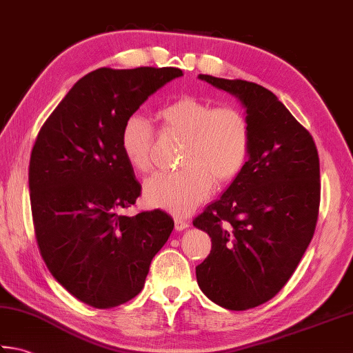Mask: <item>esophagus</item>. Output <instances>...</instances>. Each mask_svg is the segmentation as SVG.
Wrapping results in <instances>:
<instances>
[{
    "label": "esophagus",
    "mask_w": 353,
    "mask_h": 353,
    "mask_svg": "<svg viewBox=\"0 0 353 353\" xmlns=\"http://www.w3.org/2000/svg\"><path fill=\"white\" fill-rule=\"evenodd\" d=\"M188 228H189V223L185 221V219L179 218V216L175 218V229L176 230H184V229H188Z\"/></svg>",
    "instance_id": "1"
}]
</instances>
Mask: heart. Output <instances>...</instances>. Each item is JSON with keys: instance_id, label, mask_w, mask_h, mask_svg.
<instances>
[{"instance_id": "heart-1", "label": "heart", "mask_w": 353, "mask_h": 353, "mask_svg": "<svg viewBox=\"0 0 353 353\" xmlns=\"http://www.w3.org/2000/svg\"><path fill=\"white\" fill-rule=\"evenodd\" d=\"M161 130L184 137L183 169L159 172L145 179L144 198L150 205L175 215H185L210 195L214 179L229 184L241 174L250 157V124L243 110L218 105L195 97H179L157 110ZM155 129L148 119L132 115L125 119L119 145L132 169H152Z\"/></svg>"}]
</instances>
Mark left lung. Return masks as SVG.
<instances>
[{"label": "left lung", "mask_w": 353, "mask_h": 353, "mask_svg": "<svg viewBox=\"0 0 353 353\" xmlns=\"http://www.w3.org/2000/svg\"><path fill=\"white\" fill-rule=\"evenodd\" d=\"M235 95L250 124V157L229 189L194 219L212 249L196 281L221 307L245 310L274 298L301 261L320 210V158L309 130L270 90L199 75Z\"/></svg>", "instance_id": "8db88e82"}]
</instances>
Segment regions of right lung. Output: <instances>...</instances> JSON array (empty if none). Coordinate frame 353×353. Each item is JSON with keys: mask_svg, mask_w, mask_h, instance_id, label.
<instances>
[{"mask_svg": "<svg viewBox=\"0 0 353 353\" xmlns=\"http://www.w3.org/2000/svg\"><path fill=\"white\" fill-rule=\"evenodd\" d=\"M181 75L176 68L90 72L33 144L29 189L39 254L65 290L95 309L135 298L174 230V219L159 209L119 214L141 195L119 134L145 99Z\"/></svg>", "mask_w": 353, "mask_h": 353, "instance_id": "right-lung-1", "label": "right lung"}]
</instances>
